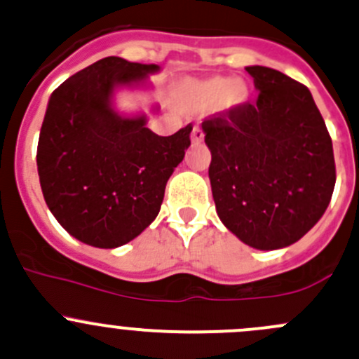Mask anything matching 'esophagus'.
Listing matches in <instances>:
<instances>
[{"label":"esophagus","mask_w":359,"mask_h":359,"mask_svg":"<svg viewBox=\"0 0 359 359\" xmlns=\"http://www.w3.org/2000/svg\"><path fill=\"white\" fill-rule=\"evenodd\" d=\"M203 137H205L203 130L200 128V126H194L193 133H191V142H193V144H201L203 142Z\"/></svg>","instance_id":"esophagus-1"}]
</instances>
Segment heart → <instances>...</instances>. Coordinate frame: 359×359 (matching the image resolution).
<instances>
[{
	"mask_svg": "<svg viewBox=\"0 0 359 359\" xmlns=\"http://www.w3.org/2000/svg\"><path fill=\"white\" fill-rule=\"evenodd\" d=\"M177 106L186 111H205L219 107L233 111L245 106L250 99L248 86L243 81L227 76H212L206 79H187L175 86Z\"/></svg>",
	"mask_w": 359,
	"mask_h": 359,
	"instance_id": "heart-1",
	"label": "heart"
}]
</instances>
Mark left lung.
I'll use <instances>...</instances> for the list:
<instances>
[{
	"instance_id": "8db88e82",
	"label": "left lung",
	"mask_w": 359,
	"mask_h": 359,
	"mask_svg": "<svg viewBox=\"0 0 359 359\" xmlns=\"http://www.w3.org/2000/svg\"><path fill=\"white\" fill-rule=\"evenodd\" d=\"M257 104L203 121L217 215L245 245L278 250L323 217L335 187L327 125L307 86L250 66Z\"/></svg>"
}]
</instances>
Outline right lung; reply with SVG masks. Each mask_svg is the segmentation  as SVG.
<instances>
[{"label": "right lung", "instance_id": "1", "mask_svg": "<svg viewBox=\"0 0 359 359\" xmlns=\"http://www.w3.org/2000/svg\"><path fill=\"white\" fill-rule=\"evenodd\" d=\"M156 72V64L106 57L50 95L36 154L39 184L57 222L90 247L118 248L139 236L191 146V126L159 137L144 112L116 109L118 90L151 88Z\"/></svg>", "mask_w": 359, "mask_h": 359}]
</instances>
